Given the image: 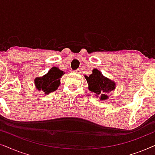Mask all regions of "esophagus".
<instances>
[{
  "mask_svg": "<svg viewBox=\"0 0 155 155\" xmlns=\"http://www.w3.org/2000/svg\"><path fill=\"white\" fill-rule=\"evenodd\" d=\"M74 72H75V73H78V74H79V73H81V70H80V69H78V70H76V71H75Z\"/></svg>",
  "mask_w": 155,
  "mask_h": 155,
  "instance_id": "34e87169",
  "label": "esophagus"
}]
</instances>
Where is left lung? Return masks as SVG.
Returning <instances> with one entry per match:
<instances>
[{
	"label": "left lung",
	"instance_id": "obj_1",
	"mask_svg": "<svg viewBox=\"0 0 155 155\" xmlns=\"http://www.w3.org/2000/svg\"><path fill=\"white\" fill-rule=\"evenodd\" d=\"M89 85V90L94 92L96 96H100V100L108 98L107 93L115 90L116 83L104 77L97 69H94L90 76H84Z\"/></svg>",
	"mask_w": 155,
	"mask_h": 155
}]
</instances>
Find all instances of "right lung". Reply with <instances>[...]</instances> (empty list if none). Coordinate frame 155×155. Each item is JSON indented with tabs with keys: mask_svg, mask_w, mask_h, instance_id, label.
<instances>
[{
	"mask_svg": "<svg viewBox=\"0 0 155 155\" xmlns=\"http://www.w3.org/2000/svg\"><path fill=\"white\" fill-rule=\"evenodd\" d=\"M64 74L63 71L56 67H53L46 75L41 78H36L35 84L38 90H41L46 94L54 92L60 85L61 78Z\"/></svg>",
	"mask_w": 155,
	"mask_h": 155,
	"instance_id": "1",
	"label": "right lung"
}]
</instances>
